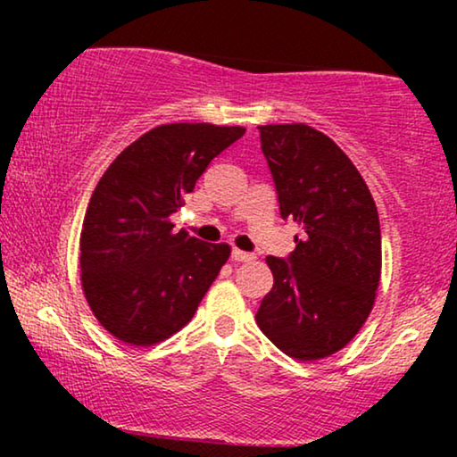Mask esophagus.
<instances>
[{"label": "esophagus", "mask_w": 457, "mask_h": 457, "mask_svg": "<svg viewBox=\"0 0 457 457\" xmlns=\"http://www.w3.org/2000/svg\"><path fill=\"white\" fill-rule=\"evenodd\" d=\"M233 260L235 262H252V260H255V255L241 252V249H233Z\"/></svg>", "instance_id": "34e87169"}]
</instances>
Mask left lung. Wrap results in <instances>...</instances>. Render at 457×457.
<instances>
[{
	"instance_id": "1",
	"label": "left lung",
	"mask_w": 457,
	"mask_h": 457,
	"mask_svg": "<svg viewBox=\"0 0 457 457\" xmlns=\"http://www.w3.org/2000/svg\"><path fill=\"white\" fill-rule=\"evenodd\" d=\"M280 216L302 227L289 262L268 255L274 285L258 327L289 358L314 361L347 345L380 283L377 204L345 152L308 124L260 127Z\"/></svg>"
}]
</instances>
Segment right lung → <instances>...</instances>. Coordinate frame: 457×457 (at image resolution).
<instances>
[{
  "label": "right lung",
  "instance_id": "add662e5",
  "mask_svg": "<svg viewBox=\"0 0 457 457\" xmlns=\"http://www.w3.org/2000/svg\"><path fill=\"white\" fill-rule=\"evenodd\" d=\"M243 127L160 124L116 155L93 191L80 230V285L99 324L149 347L179 333L230 255L174 230L170 216Z\"/></svg>",
  "mask_w": 457,
  "mask_h": 457
}]
</instances>
